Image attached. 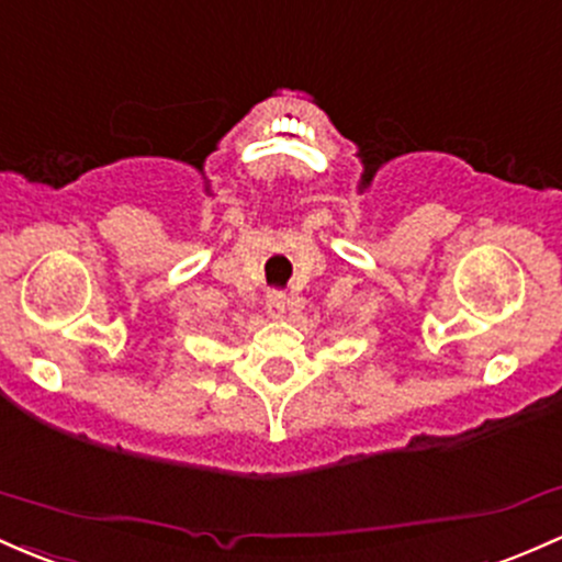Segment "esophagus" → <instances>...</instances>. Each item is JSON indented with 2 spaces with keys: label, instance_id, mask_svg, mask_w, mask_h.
Listing matches in <instances>:
<instances>
[{
  "label": "esophagus",
  "instance_id": "34e87169",
  "mask_svg": "<svg viewBox=\"0 0 562 562\" xmlns=\"http://www.w3.org/2000/svg\"><path fill=\"white\" fill-rule=\"evenodd\" d=\"M285 306H288L285 293H280V291L269 293V299H267V312L271 314V317H282V314H285Z\"/></svg>",
  "mask_w": 562,
  "mask_h": 562
}]
</instances>
